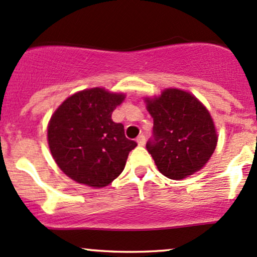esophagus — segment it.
Segmentation results:
<instances>
[{"mask_svg":"<svg viewBox=\"0 0 257 257\" xmlns=\"http://www.w3.org/2000/svg\"><path fill=\"white\" fill-rule=\"evenodd\" d=\"M137 143L139 146H144L146 144V138L144 137V135H140V137H138L137 139Z\"/></svg>","mask_w":257,"mask_h":257,"instance_id":"obj_1","label":"esophagus"}]
</instances>
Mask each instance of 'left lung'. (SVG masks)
Returning a JSON list of instances; mask_svg holds the SVG:
<instances>
[{
  "instance_id": "obj_1",
  "label": "left lung",
  "mask_w": 257,
  "mask_h": 257,
  "mask_svg": "<svg viewBox=\"0 0 257 257\" xmlns=\"http://www.w3.org/2000/svg\"><path fill=\"white\" fill-rule=\"evenodd\" d=\"M145 100L153 118V137L146 149L159 172L181 180L202 169L217 144L216 129L205 106L191 93L176 88Z\"/></svg>"
}]
</instances>
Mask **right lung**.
Returning <instances> with one entry per match:
<instances>
[{
	"mask_svg": "<svg viewBox=\"0 0 257 257\" xmlns=\"http://www.w3.org/2000/svg\"><path fill=\"white\" fill-rule=\"evenodd\" d=\"M104 88L85 89L67 98L48 124V145L58 167L78 184L100 188L111 184L125 167L135 141L111 116L124 100Z\"/></svg>",
	"mask_w": 257,
	"mask_h": 257,
	"instance_id": "add662e5",
	"label": "right lung"
}]
</instances>
